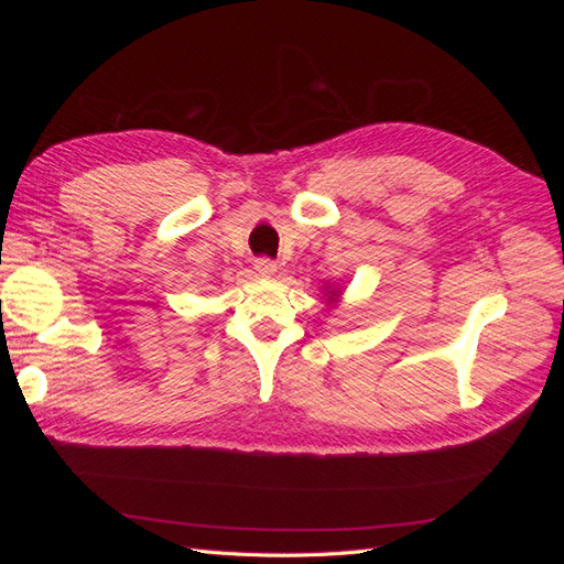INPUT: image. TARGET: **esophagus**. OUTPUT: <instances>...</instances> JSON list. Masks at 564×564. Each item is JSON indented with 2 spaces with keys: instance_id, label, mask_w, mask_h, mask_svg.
<instances>
[{
  "instance_id": "34e87169",
  "label": "esophagus",
  "mask_w": 564,
  "mask_h": 564,
  "mask_svg": "<svg viewBox=\"0 0 564 564\" xmlns=\"http://www.w3.org/2000/svg\"><path fill=\"white\" fill-rule=\"evenodd\" d=\"M253 268H256V272H259V275H263V278H272L278 272V263L272 261V259H268V256H259V259L253 261Z\"/></svg>"
}]
</instances>
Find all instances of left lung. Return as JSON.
<instances>
[{
	"instance_id": "left-lung-1",
	"label": "left lung",
	"mask_w": 564,
	"mask_h": 564,
	"mask_svg": "<svg viewBox=\"0 0 564 564\" xmlns=\"http://www.w3.org/2000/svg\"><path fill=\"white\" fill-rule=\"evenodd\" d=\"M332 294H334V292H332Z\"/></svg>"
}]
</instances>
